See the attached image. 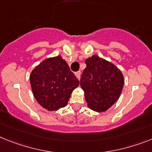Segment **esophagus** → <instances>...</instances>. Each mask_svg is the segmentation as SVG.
Wrapping results in <instances>:
<instances>
[{"mask_svg": "<svg viewBox=\"0 0 152 152\" xmlns=\"http://www.w3.org/2000/svg\"><path fill=\"white\" fill-rule=\"evenodd\" d=\"M75 75H76V78L78 79V80H80V75H81V73H80V72H75Z\"/></svg>", "mask_w": 152, "mask_h": 152, "instance_id": "1", "label": "esophagus"}]
</instances>
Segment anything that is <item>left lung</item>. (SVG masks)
Here are the masks:
<instances>
[{"instance_id": "8db88e82", "label": "left lung", "mask_w": 152, "mask_h": 152, "mask_svg": "<svg viewBox=\"0 0 152 152\" xmlns=\"http://www.w3.org/2000/svg\"><path fill=\"white\" fill-rule=\"evenodd\" d=\"M86 67L80 80L88 107L104 112L120 97L124 83L123 73L112 62L96 55L85 61Z\"/></svg>"}]
</instances>
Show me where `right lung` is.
<instances>
[{"label":"right lung","instance_id":"1","mask_svg":"<svg viewBox=\"0 0 152 152\" xmlns=\"http://www.w3.org/2000/svg\"><path fill=\"white\" fill-rule=\"evenodd\" d=\"M30 83L37 102L53 111L67 105L80 82L59 55L40 62L31 72Z\"/></svg>","mask_w":152,"mask_h":152}]
</instances>
